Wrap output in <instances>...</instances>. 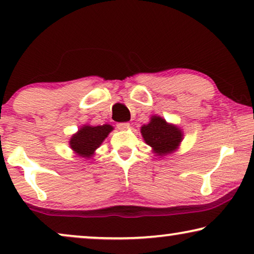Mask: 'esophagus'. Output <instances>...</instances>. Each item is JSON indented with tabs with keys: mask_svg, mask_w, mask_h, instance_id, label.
<instances>
[{
	"mask_svg": "<svg viewBox=\"0 0 254 254\" xmlns=\"http://www.w3.org/2000/svg\"><path fill=\"white\" fill-rule=\"evenodd\" d=\"M117 127L119 128V129L124 130V129H127V128L129 127V124H128V123H118Z\"/></svg>",
	"mask_w": 254,
	"mask_h": 254,
	"instance_id": "obj_1",
	"label": "esophagus"
}]
</instances>
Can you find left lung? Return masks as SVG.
Segmentation results:
<instances>
[{"instance_id":"8db88e82","label":"left lung","mask_w":254,"mask_h":254,"mask_svg":"<svg viewBox=\"0 0 254 254\" xmlns=\"http://www.w3.org/2000/svg\"><path fill=\"white\" fill-rule=\"evenodd\" d=\"M141 133L145 143L161 156L176 150L183 138L182 130L178 127L169 125L161 117L156 116L151 118L148 125L141 127Z\"/></svg>"}]
</instances>
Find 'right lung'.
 <instances>
[{"label": "right lung", "mask_w": 254, "mask_h": 254, "mask_svg": "<svg viewBox=\"0 0 254 254\" xmlns=\"http://www.w3.org/2000/svg\"><path fill=\"white\" fill-rule=\"evenodd\" d=\"M112 129L113 127L110 125H103V126L97 127H82L70 138V147L76 154L82 157H90Z\"/></svg>", "instance_id": "obj_1"}]
</instances>
